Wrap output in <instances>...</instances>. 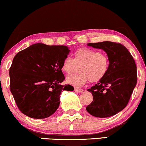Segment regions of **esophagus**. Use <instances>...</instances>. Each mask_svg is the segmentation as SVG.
Instances as JSON below:
<instances>
[{
    "instance_id": "esophagus-1",
    "label": "esophagus",
    "mask_w": 146,
    "mask_h": 146,
    "mask_svg": "<svg viewBox=\"0 0 146 146\" xmlns=\"http://www.w3.org/2000/svg\"><path fill=\"white\" fill-rule=\"evenodd\" d=\"M74 91L76 92H79V93H81L82 92L84 91L82 89H79V88H74Z\"/></svg>"
}]
</instances>
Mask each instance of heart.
Segmentation results:
<instances>
[{"label": "heart", "instance_id": "1", "mask_svg": "<svg viewBox=\"0 0 146 146\" xmlns=\"http://www.w3.org/2000/svg\"><path fill=\"white\" fill-rule=\"evenodd\" d=\"M76 64H81L79 68L80 73L68 76L66 82L80 88L89 80L96 82L103 79L108 72L110 60L106 55L98 50L82 47L76 50L74 59L70 56H66L64 59L61 70L70 74L75 70Z\"/></svg>", "mask_w": 146, "mask_h": 146}]
</instances>
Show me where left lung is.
Returning a JSON list of instances; mask_svg holds the SVG:
<instances>
[{"label":"left lung","instance_id":"1","mask_svg":"<svg viewBox=\"0 0 146 146\" xmlns=\"http://www.w3.org/2000/svg\"><path fill=\"white\" fill-rule=\"evenodd\" d=\"M87 45L105 51L110 66L105 77L88 89L92 94L93 101L86 107V110L97 117L112 116L124 109L136 86L135 60L121 44L104 41Z\"/></svg>","mask_w":146,"mask_h":146}]
</instances>
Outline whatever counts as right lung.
<instances>
[{
  "label": "right lung",
  "instance_id": "right-lung-1",
  "mask_svg": "<svg viewBox=\"0 0 146 146\" xmlns=\"http://www.w3.org/2000/svg\"><path fill=\"white\" fill-rule=\"evenodd\" d=\"M70 51L66 46L37 43L16 54L9 70L10 89L22 113L46 118L58 108L62 92L74 90L61 84L65 79L61 66Z\"/></svg>",
  "mask_w": 146,
  "mask_h": 146
}]
</instances>
